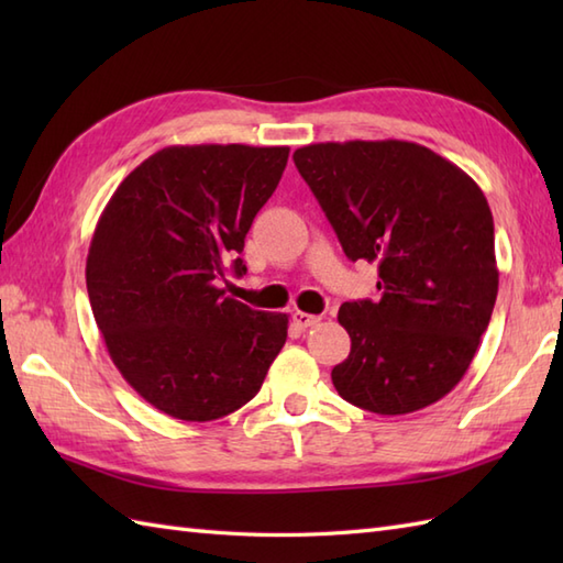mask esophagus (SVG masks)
Masks as SVG:
<instances>
[{"instance_id":"1","label":"esophagus","mask_w":563,"mask_h":563,"mask_svg":"<svg viewBox=\"0 0 563 563\" xmlns=\"http://www.w3.org/2000/svg\"><path fill=\"white\" fill-rule=\"evenodd\" d=\"M292 321L300 329H309V327H317L319 321H321V317H317V314H307V312H302V309H295L292 312Z\"/></svg>"}]
</instances>
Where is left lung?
Masks as SVG:
<instances>
[{
  "instance_id": "1",
  "label": "left lung",
  "mask_w": 563,
  "mask_h": 563,
  "mask_svg": "<svg viewBox=\"0 0 563 563\" xmlns=\"http://www.w3.org/2000/svg\"><path fill=\"white\" fill-rule=\"evenodd\" d=\"M295 166L351 261L377 263L379 300L343 302L345 401L382 416L435 404L464 377L498 295L492 208L460 166L406 140L319 142Z\"/></svg>"
}]
</instances>
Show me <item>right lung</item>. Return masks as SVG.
I'll list each match as a JSON object with an SVG mask.
<instances>
[{
	"mask_svg": "<svg viewBox=\"0 0 563 563\" xmlns=\"http://www.w3.org/2000/svg\"><path fill=\"white\" fill-rule=\"evenodd\" d=\"M288 154L164 147L103 208L87 256L91 312L118 373L154 409L181 421L242 409L285 345L288 314L227 297L222 280L246 273V232Z\"/></svg>",
	"mask_w": 563,
	"mask_h": 563,
	"instance_id": "add662e5",
	"label": "right lung"
}]
</instances>
